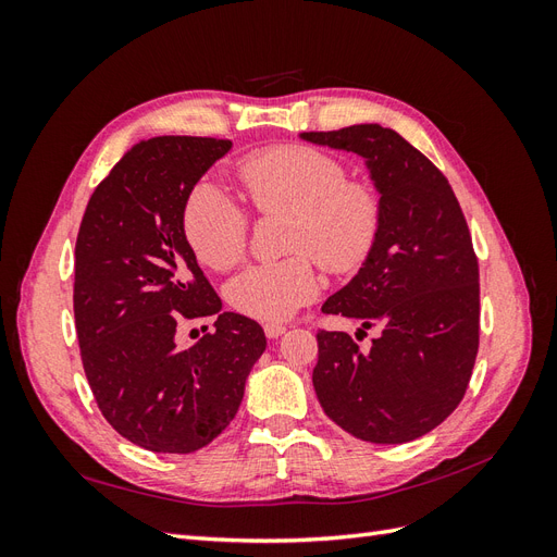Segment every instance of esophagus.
Segmentation results:
<instances>
[{"label":"esophagus","instance_id":"obj_1","mask_svg":"<svg viewBox=\"0 0 557 557\" xmlns=\"http://www.w3.org/2000/svg\"><path fill=\"white\" fill-rule=\"evenodd\" d=\"M283 332H285V325H281V323H267L264 325V334L269 336V339H278Z\"/></svg>","mask_w":557,"mask_h":557}]
</instances>
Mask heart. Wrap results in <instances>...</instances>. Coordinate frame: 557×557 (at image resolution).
<instances>
[{"label":"heart","mask_w":557,"mask_h":557,"mask_svg":"<svg viewBox=\"0 0 557 557\" xmlns=\"http://www.w3.org/2000/svg\"><path fill=\"white\" fill-rule=\"evenodd\" d=\"M239 178L260 213H290L288 250L295 256L250 264L227 283L232 309L256 320H283L318 295L315 260L348 274L369 258L383 223V199L367 178H348L346 164L325 150L281 144L248 153ZM183 234L199 262L230 269L244 260L250 213L213 181H199L183 207Z\"/></svg>","instance_id":"1"}]
</instances>
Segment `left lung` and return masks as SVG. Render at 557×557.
Masks as SVG:
<instances>
[{
	"instance_id": "8db88e82",
	"label": "left lung",
	"mask_w": 557,
	"mask_h": 557,
	"mask_svg": "<svg viewBox=\"0 0 557 557\" xmlns=\"http://www.w3.org/2000/svg\"><path fill=\"white\" fill-rule=\"evenodd\" d=\"M301 139L367 160L383 199L376 246L323 313L379 327L369 350L318 330L313 387L336 425L362 442L404 444L458 409L479 352V260L448 178L376 123Z\"/></svg>"
}]
</instances>
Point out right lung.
<instances>
[{"label": "right lung", "instance_id": "add662e5", "mask_svg": "<svg viewBox=\"0 0 557 557\" xmlns=\"http://www.w3.org/2000/svg\"><path fill=\"white\" fill-rule=\"evenodd\" d=\"M230 139L153 137L134 144L97 185L76 237L74 318L90 391L109 425L153 453L211 444L244 399L264 352L262 327L221 313V297L183 234L195 183ZM219 315L190 349L181 319Z\"/></svg>", "mask_w": 557, "mask_h": 557}]
</instances>
